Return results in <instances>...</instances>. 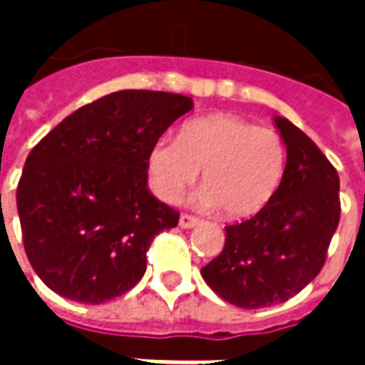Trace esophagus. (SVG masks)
<instances>
[{"label": "esophagus", "mask_w": 365, "mask_h": 365, "mask_svg": "<svg viewBox=\"0 0 365 365\" xmlns=\"http://www.w3.org/2000/svg\"><path fill=\"white\" fill-rule=\"evenodd\" d=\"M195 225H199L197 217H193V215L187 213H183L182 217H180V227H182V229H193Z\"/></svg>", "instance_id": "1"}]
</instances>
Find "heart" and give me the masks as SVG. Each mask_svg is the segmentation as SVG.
Listing matches in <instances>:
<instances>
[{
    "label": "heart",
    "instance_id": "obj_1",
    "mask_svg": "<svg viewBox=\"0 0 365 365\" xmlns=\"http://www.w3.org/2000/svg\"><path fill=\"white\" fill-rule=\"evenodd\" d=\"M285 144L272 128L235 115H207L185 123L178 138H162L148 156L152 187L175 203L203 170L199 199L240 221L268 205L285 172Z\"/></svg>",
    "mask_w": 365,
    "mask_h": 365
}]
</instances>
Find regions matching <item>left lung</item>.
<instances>
[{
    "mask_svg": "<svg viewBox=\"0 0 365 365\" xmlns=\"http://www.w3.org/2000/svg\"><path fill=\"white\" fill-rule=\"evenodd\" d=\"M287 164L258 213L225 227L222 252L201 268L211 289L242 309L283 303L311 283L340 221V180L321 148L285 117H275Z\"/></svg>",
    "mask_w": 365,
    "mask_h": 365,
    "instance_id": "left-lung-1",
    "label": "left lung"
}]
</instances>
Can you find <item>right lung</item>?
Segmentation results:
<instances>
[{
    "label": "right lung",
    "instance_id": "right-lung-1",
    "mask_svg": "<svg viewBox=\"0 0 365 365\" xmlns=\"http://www.w3.org/2000/svg\"><path fill=\"white\" fill-rule=\"evenodd\" d=\"M191 97L123 90L80 107L27 156L19 185L23 245L54 293L103 303L135 287L146 252L180 213L148 190V156Z\"/></svg>",
    "mask_w": 365,
    "mask_h": 365
}]
</instances>
